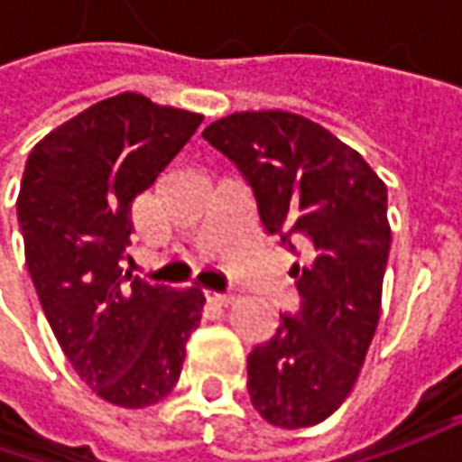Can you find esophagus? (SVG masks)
<instances>
[{
  "mask_svg": "<svg viewBox=\"0 0 462 462\" xmlns=\"http://www.w3.org/2000/svg\"><path fill=\"white\" fill-rule=\"evenodd\" d=\"M205 295H208L210 303H218V306H231V303L236 300V295L234 293H216V291H210V293Z\"/></svg>",
  "mask_w": 462,
  "mask_h": 462,
  "instance_id": "esophagus-1",
  "label": "esophagus"
}]
</instances>
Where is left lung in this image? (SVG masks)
I'll use <instances>...</instances> for the list:
<instances>
[{"label":"left lung","instance_id":"obj_1","mask_svg":"<svg viewBox=\"0 0 462 462\" xmlns=\"http://www.w3.org/2000/svg\"><path fill=\"white\" fill-rule=\"evenodd\" d=\"M203 138L252 187L264 234L300 257L291 267L298 309L280 313L246 360L252 403L275 427H313L349 396L378 328L385 185L355 149L295 113H234Z\"/></svg>","mask_w":462,"mask_h":462}]
</instances>
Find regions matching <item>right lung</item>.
<instances>
[{"instance_id": "1", "label": "right lung", "mask_w": 462, "mask_h": 462, "mask_svg": "<svg viewBox=\"0 0 462 462\" xmlns=\"http://www.w3.org/2000/svg\"><path fill=\"white\" fill-rule=\"evenodd\" d=\"M203 116L135 92L102 99L30 152L17 198L27 273L63 355L99 399L162 401L200 324L198 288L123 273L131 205L182 152Z\"/></svg>"}]
</instances>
